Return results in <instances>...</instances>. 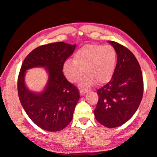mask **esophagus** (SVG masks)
I'll list each match as a JSON object with an SVG mask.
<instances>
[{
	"label": "esophagus",
	"mask_w": 157,
	"mask_h": 157,
	"mask_svg": "<svg viewBox=\"0 0 157 157\" xmlns=\"http://www.w3.org/2000/svg\"><path fill=\"white\" fill-rule=\"evenodd\" d=\"M87 91H88V90L86 89H79V93H80L81 95L85 94Z\"/></svg>",
	"instance_id": "esophagus-1"
}]
</instances>
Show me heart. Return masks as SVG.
Here are the masks:
<instances>
[{"label":"heart","mask_w":157,"mask_h":157,"mask_svg":"<svg viewBox=\"0 0 157 157\" xmlns=\"http://www.w3.org/2000/svg\"><path fill=\"white\" fill-rule=\"evenodd\" d=\"M117 62V52L111 45L90 44L82 46L74 55V60L68 59L63 65L66 78L75 82L84 72L80 84L90 86L95 82L103 84L111 78Z\"/></svg>","instance_id":"obj_1"}]
</instances>
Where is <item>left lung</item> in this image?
Returning a JSON list of instances; mask_svg holds the SVG:
<instances>
[{"mask_svg":"<svg viewBox=\"0 0 157 157\" xmlns=\"http://www.w3.org/2000/svg\"><path fill=\"white\" fill-rule=\"evenodd\" d=\"M116 49L117 63L112 79L98 89L95 119L109 128L125 123L136 112L143 98V79L134 55L116 41H109Z\"/></svg>","mask_w":157,"mask_h":157,"instance_id":"8db88e82","label":"left lung"}]
</instances>
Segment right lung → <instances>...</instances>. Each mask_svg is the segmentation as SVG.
Listing matches in <instances>:
<instances>
[{"label": "right lung", "mask_w": 157, "mask_h": 157, "mask_svg": "<svg viewBox=\"0 0 157 157\" xmlns=\"http://www.w3.org/2000/svg\"><path fill=\"white\" fill-rule=\"evenodd\" d=\"M75 48V44L63 42L43 45L29 53L21 67L17 82L21 104L31 121L46 131H60L72 121L79 94L62 70ZM36 66L46 67L49 75L46 89L39 94L29 91L24 83L25 71Z\"/></svg>", "instance_id": "add662e5"}]
</instances>
